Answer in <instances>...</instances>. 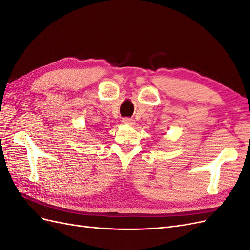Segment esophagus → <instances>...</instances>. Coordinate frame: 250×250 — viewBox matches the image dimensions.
Instances as JSON below:
<instances>
[{
	"mask_svg": "<svg viewBox=\"0 0 250 250\" xmlns=\"http://www.w3.org/2000/svg\"><path fill=\"white\" fill-rule=\"evenodd\" d=\"M122 122H123L124 124H128V125H133V124H134V120H132V119H130V118H123Z\"/></svg>",
	"mask_w": 250,
	"mask_h": 250,
	"instance_id": "esophagus-1",
	"label": "esophagus"
}]
</instances>
